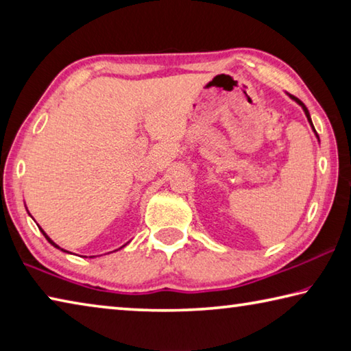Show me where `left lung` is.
<instances>
[{"label":"left lung","instance_id":"obj_1","mask_svg":"<svg viewBox=\"0 0 351 351\" xmlns=\"http://www.w3.org/2000/svg\"><path fill=\"white\" fill-rule=\"evenodd\" d=\"M291 97H293V99L295 100V102H297V104H299V105H302V108H304V111H305V114H306V117H308V121H310V122H311V119H310V112H308V110H306V106H305L304 104H302V100H299V99H297V97H294V96H291ZM311 125H313V123H311Z\"/></svg>","mask_w":351,"mask_h":351}]
</instances>
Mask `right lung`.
I'll use <instances>...</instances> for the list:
<instances>
[{"label": "right lung", "instance_id": "add662e5", "mask_svg": "<svg viewBox=\"0 0 351 351\" xmlns=\"http://www.w3.org/2000/svg\"><path fill=\"white\" fill-rule=\"evenodd\" d=\"M40 230H41V232H43V235H45V237H46V240H47V241H49V243H51V245H52V246H56V247H58V246H57V245H56V243H54V241H52V240H51V239H49V237H47V235H46V234H45V230H43V229H40ZM58 249H60V247H58ZM62 251H63V249H62ZM64 252H68V251H64Z\"/></svg>", "mask_w": 351, "mask_h": 351}]
</instances>
